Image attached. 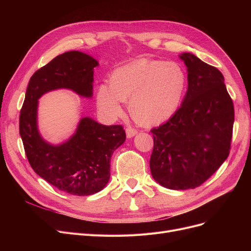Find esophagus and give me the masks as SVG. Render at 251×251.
<instances>
[{
    "label": "esophagus",
    "mask_w": 251,
    "mask_h": 251,
    "mask_svg": "<svg viewBox=\"0 0 251 251\" xmlns=\"http://www.w3.org/2000/svg\"><path fill=\"white\" fill-rule=\"evenodd\" d=\"M136 134H137V130H135V129H133V128H131V127L126 128V135H127L128 138L133 137V136L136 135Z\"/></svg>",
    "instance_id": "1"
}]
</instances>
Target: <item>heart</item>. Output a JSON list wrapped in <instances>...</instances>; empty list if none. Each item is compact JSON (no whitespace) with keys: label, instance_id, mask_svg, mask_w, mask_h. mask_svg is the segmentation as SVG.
Returning a JSON list of instances; mask_svg holds the SVG:
<instances>
[{"label":"heart","instance_id":"heart-1","mask_svg":"<svg viewBox=\"0 0 251 251\" xmlns=\"http://www.w3.org/2000/svg\"><path fill=\"white\" fill-rule=\"evenodd\" d=\"M186 73L177 62L136 59L116 69L111 83L100 85L97 102L110 120L122 115L125 100L144 124H159L178 110L185 92Z\"/></svg>","mask_w":251,"mask_h":251}]
</instances>
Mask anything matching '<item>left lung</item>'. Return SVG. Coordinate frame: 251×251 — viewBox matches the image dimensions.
<instances>
[{"instance_id":"left-lung-1","label":"left lung","mask_w":251,"mask_h":251,"mask_svg":"<svg viewBox=\"0 0 251 251\" xmlns=\"http://www.w3.org/2000/svg\"><path fill=\"white\" fill-rule=\"evenodd\" d=\"M179 58L187 67L188 88L176 113L151 129L150 167L162 186L186 190L201 186L228 157L234 107L216 67L190 52Z\"/></svg>"}]
</instances>
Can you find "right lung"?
Listing matches in <instances>:
<instances>
[{
	"label": "right lung",
	"instance_id": "add662e5",
	"mask_svg": "<svg viewBox=\"0 0 251 251\" xmlns=\"http://www.w3.org/2000/svg\"><path fill=\"white\" fill-rule=\"evenodd\" d=\"M98 65L96 59L78 50L57 56L31 76L19 117L20 136L34 172L72 195H91L107 185L112 154L124 143L126 133L121 125L105 126L83 117L68 140L50 144L38 131V99L60 88L91 98Z\"/></svg>",
	"mask_w": 251,
	"mask_h": 251
}]
</instances>
